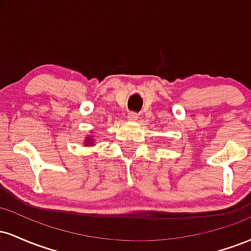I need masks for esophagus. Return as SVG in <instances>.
<instances>
[{"mask_svg": "<svg viewBox=\"0 0 251 251\" xmlns=\"http://www.w3.org/2000/svg\"><path fill=\"white\" fill-rule=\"evenodd\" d=\"M127 118L129 120H137L138 118H139V114L135 113V112H129L127 114Z\"/></svg>", "mask_w": 251, "mask_h": 251, "instance_id": "esophagus-1", "label": "esophagus"}]
</instances>
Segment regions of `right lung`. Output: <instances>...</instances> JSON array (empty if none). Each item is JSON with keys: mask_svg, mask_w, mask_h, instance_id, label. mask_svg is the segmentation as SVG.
I'll use <instances>...</instances> for the list:
<instances>
[{"mask_svg": "<svg viewBox=\"0 0 251 251\" xmlns=\"http://www.w3.org/2000/svg\"><path fill=\"white\" fill-rule=\"evenodd\" d=\"M86 144H92V140H91V139H88L87 142H86Z\"/></svg>", "mask_w": 251, "mask_h": 251, "instance_id": "add662e5", "label": "right lung"}]
</instances>
